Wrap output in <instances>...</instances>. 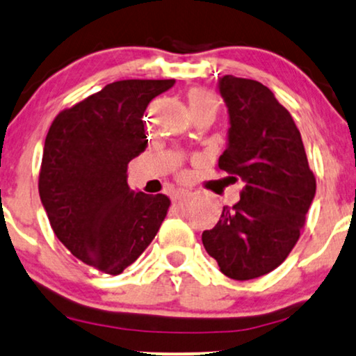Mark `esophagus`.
<instances>
[{
	"instance_id": "34e87169",
	"label": "esophagus",
	"mask_w": 356,
	"mask_h": 356,
	"mask_svg": "<svg viewBox=\"0 0 356 356\" xmlns=\"http://www.w3.org/2000/svg\"><path fill=\"white\" fill-rule=\"evenodd\" d=\"M193 193L190 190H175L173 195H171V198L175 201H179V200H185L188 196H191Z\"/></svg>"
}]
</instances>
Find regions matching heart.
<instances>
[{"instance_id":"b5f03b06","label":"heart","mask_w":356,"mask_h":356,"mask_svg":"<svg viewBox=\"0 0 356 356\" xmlns=\"http://www.w3.org/2000/svg\"><path fill=\"white\" fill-rule=\"evenodd\" d=\"M190 102L191 105H213V107H216V100L206 90H193L190 94Z\"/></svg>"}]
</instances>
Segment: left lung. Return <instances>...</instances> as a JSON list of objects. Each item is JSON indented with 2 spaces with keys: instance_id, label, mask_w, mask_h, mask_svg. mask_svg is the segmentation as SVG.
<instances>
[{
  "instance_id": "8db88e82",
  "label": "left lung",
  "mask_w": 356,
  "mask_h": 356,
  "mask_svg": "<svg viewBox=\"0 0 356 356\" xmlns=\"http://www.w3.org/2000/svg\"><path fill=\"white\" fill-rule=\"evenodd\" d=\"M219 94L231 127L218 168L244 186L238 203L226 206L216 226L203 232V245L222 274L249 280L269 274L291 254L317 183L300 131L270 89L225 76Z\"/></svg>"
}]
</instances>
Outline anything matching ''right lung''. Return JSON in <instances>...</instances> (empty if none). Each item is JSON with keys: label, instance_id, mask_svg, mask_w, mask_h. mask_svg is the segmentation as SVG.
Returning a JSON list of instances; mask_svg holds the SVG:
<instances>
[{"label": "right lung", "instance_id": "obj_1", "mask_svg": "<svg viewBox=\"0 0 356 356\" xmlns=\"http://www.w3.org/2000/svg\"><path fill=\"white\" fill-rule=\"evenodd\" d=\"M175 79L107 84L57 113L44 143L39 196L57 239L87 266L118 275L140 257L171 204L130 191L127 168L145 152L143 113Z\"/></svg>", "mask_w": 356, "mask_h": 356}]
</instances>
